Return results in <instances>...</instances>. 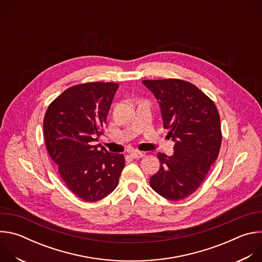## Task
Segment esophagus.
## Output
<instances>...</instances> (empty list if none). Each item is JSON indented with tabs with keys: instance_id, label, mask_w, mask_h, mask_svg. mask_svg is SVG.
Instances as JSON below:
<instances>
[{
	"instance_id": "esophagus-1",
	"label": "esophagus",
	"mask_w": 262,
	"mask_h": 262,
	"mask_svg": "<svg viewBox=\"0 0 262 262\" xmlns=\"http://www.w3.org/2000/svg\"><path fill=\"white\" fill-rule=\"evenodd\" d=\"M145 155H144V152H142V151H137V150H135V151H132L130 152V157L132 158H134V159H141V158H143Z\"/></svg>"
}]
</instances>
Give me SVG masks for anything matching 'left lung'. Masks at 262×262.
I'll return each mask as SVG.
<instances>
[{
  "mask_svg": "<svg viewBox=\"0 0 262 262\" xmlns=\"http://www.w3.org/2000/svg\"><path fill=\"white\" fill-rule=\"evenodd\" d=\"M143 84L159 100L164 127L175 142L173 156L158 154L161 168L149 182L162 197L182 200L199 188L219 156L222 132L217 108L189 82L166 79Z\"/></svg>",
  "mask_w": 262,
  "mask_h": 262,
  "instance_id": "8db88e82",
  "label": "left lung"
}]
</instances>
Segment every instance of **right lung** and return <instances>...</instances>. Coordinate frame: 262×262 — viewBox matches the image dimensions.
<instances>
[{"instance_id": "1", "label": "right lung", "mask_w": 262, "mask_h": 262, "mask_svg": "<svg viewBox=\"0 0 262 262\" xmlns=\"http://www.w3.org/2000/svg\"><path fill=\"white\" fill-rule=\"evenodd\" d=\"M119 85L85 83L62 92L49 105L43 120L48 152L67 188L86 202L113 192L124 168V157L94 145Z\"/></svg>"}]
</instances>
